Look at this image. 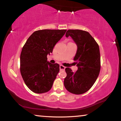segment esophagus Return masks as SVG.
Segmentation results:
<instances>
[{
    "label": "esophagus",
    "mask_w": 121,
    "mask_h": 121,
    "mask_svg": "<svg viewBox=\"0 0 121 121\" xmlns=\"http://www.w3.org/2000/svg\"><path fill=\"white\" fill-rule=\"evenodd\" d=\"M65 67L63 66V65H60V70H64L65 69Z\"/></svg>",
    "instance_id": "esophagus-1"
}]
</instances>
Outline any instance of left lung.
Masks as SVG:
<instances>
[{
  "instance_id": "1",
  "label": "left lung",
  "mask_w": 121,
  "mask_h": 121,
  "mask_svg": "<svg viewBox=\"0 0 121 121\" xmlns=\"http://www.w3.org/2000/svg\"><path fill=\"white\" fill-rule=\"evenodd\" d=\"M69 36L77 46L73 60L78 69L76 72L73 73L69 68H65L67 76L64 79V85L70 93L81 95L91 89L99 75V47L87 31L69 29L65 34L66 37Z\"/></svg>"
}]
</instances>
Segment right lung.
Masks as SVG:
<instances>
[{
    "label": "right lung",
    "instance_id": "add662e5",
    "mask_svg": "<svg viewBox=\"0 0 121 121\" xmlns=\"http://www.w3.org/2000/svg\"><path fill=\"white\" fill-rule=\"evenodd\" d=\"M67 30L35 31L26 40L20 56V71L24 83L36 93L50 91L59 71V65L50 63L47 56Z\"/></svg>",
    "mask_w": 121,
    "mask_h": 121
}]
</instances>
